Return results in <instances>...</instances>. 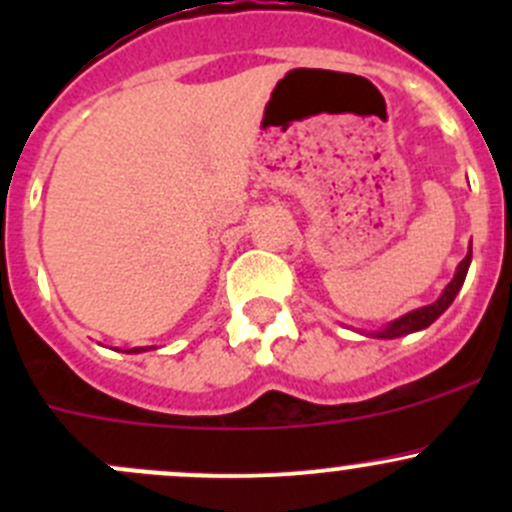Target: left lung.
I'll return each instance as SVG.
<instances>
[{
  "instance_id": "obj_1",
  "label": "left lung",
  "mask_w": 512,
  "mask_h": 512,
  "mask_svg": "<svg viewBox=\"0 0 512 512\" xmlns=\"http://www.w3.org/2000/svg\"><path fill=\"white\" fill-rule=\"evenodd\" d=\"M471 250H468V255L463 257L461 265L456 267V275H453V280L448 282V287L443 289L441 297L436 299L433 304H426V307L421 309H414V312L404 314V317L394 319L391 324H386L381 332H371V337H381V339H396V337H404V334H411V332H418V329H426L428 324L436 322L438 317H441L443 312H446L448 307H451V302L456 299L458 289L463 287V282H466V275H468V267H471Z\"/></svg>"
}]
</instances>
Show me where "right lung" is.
Wrapping results in <instances>:
<instances>
[{
  "label": "right lung",
  "instance_id": "obj_1",
  "mask_svg": "<svg viewBox=\"0 0 512 512\" xmlns=\"http://www.w3.org/2000/svg\"><path fill=\"white\" fill-rule=\"evenodd\" d=\"M141 352H148V347H133V349H126V354H141Z\"/></svg>",
  "mask_w": 512,
  "mask_h": 512
}]
</instances>
